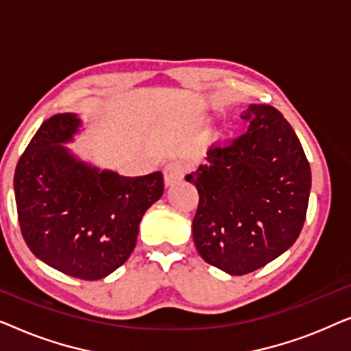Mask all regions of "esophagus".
Wrapping results in <instances>:
<instances>
[{"instance_id":"34e87169","label":"esophagus","mask_w":351,"mask_h":351,"mask_svg":"<svg viewBox=\"0 0 351 351\" xmlns=\"http://www.w3.org/2000/svg\"><path fill=\"white\" fill-rule=\"evenodd\" d=\"M185 165L182 161H171L165 166V184L166 186L176 185L184 179Z\"/></svg>"}]
</instances>
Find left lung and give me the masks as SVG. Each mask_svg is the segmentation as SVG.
Returning a JSON list of instances; mask_svg holds the SVG:
<instances>
[{"instance_id":"left-lung-1","label":"left lung","mask_w":351,"mask_h":351,"mask_svg":"<svg viewBox=\"0 0 351 351\" xmlns=\"http://www.w3.org/2000/svg\"><path fill=\"white\" fill-rule=\"evenodd\" d=\"M241 118L247 132L209 148L208 165L185 177L199 195L191 223L199 256L238 276L295 243L311 189L310 162L280 110L249 105Z\"/></svg>"}]
</instances>
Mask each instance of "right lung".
I'll return each mask as SVG.
<instances>
[{"mask_svg": "<svg viewBox=\"0 0 351 351\" xmlns=\"http://www.w3.org/2000/svg\"><path fill=\"white\" fill-rule=\"evenodd\" d=\"M78 126L73 113L41 124L17 162L14 191L30 251L65 275L94 281L131 256L142 215L162 196L165 180L160 171L121 177L76 161L60 143Z\"/></svg>", "mask_w": 351, "mask_h": 351, "instance_id": "obj_1", "label": "right lung"}]
</instances>
